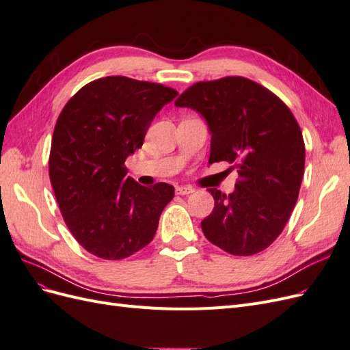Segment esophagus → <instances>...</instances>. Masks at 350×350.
<instances>
[{
    "label": "esophagus",
    "instance_id": "esophagus-1",
    "mask_svg": "<svg viewBox=\"0 0 350 350\" xmlns=\"http://www.w3.org/2000/svg\"><path fill=\"white\" fill-rule=\"evenodd\" d=\"M175 191L179 196H188V194L194 193V188L193 187H188V185H179V187L175 188Z\"/></svg>",
    "mask_w": 350,
    "mask_h": 350
}]
</instances>
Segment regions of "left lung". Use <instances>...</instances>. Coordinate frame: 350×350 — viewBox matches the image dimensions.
<instances>
[{
    "mask_svg": "<svg viewBox=\"0 0 350 350\" xmlns=\"http://www.w3.org/2000/svg\"><path fill=\"white\" fill-rule=\"evenodd\" d=\"M175 107L191 108L206 120L208 165L238 167L234 193L208 189L215 208L201 221L204 237L232 256L266 250L289 220L304 176L305 144L291 109L243 77L196 83Z\"/></svg>",
    "mask_w": 350,
    "mask_h": 350,
    "instance_id": "obj_1",
    "label": "left lung"
}]
</instances>
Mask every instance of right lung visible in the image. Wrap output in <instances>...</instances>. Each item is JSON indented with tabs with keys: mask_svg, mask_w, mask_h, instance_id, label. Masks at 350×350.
<instances>
[{
	"mask_svg": "<svg viewBox=\"0 0 350 350\" xmlns=\"http://www.w3.org/2000/svg\"><path fill=\"white\" fill-rule=\"evenodd\" d=\"M176 94L162 84L112 76L86 84L61 111L49 178L70 232L93 256L126 258L153 239L175 188L137 184L124 163Z\"/></svg>",
	"mask_w": 350,
	"mask_h": 350,
	"instance_id": "1",
	"label": "right lung"
}]
</instances>
